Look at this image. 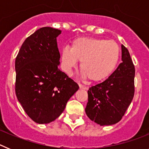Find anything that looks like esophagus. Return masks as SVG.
I'll list each match as a JSON object with an SVG mask.
<instances>
[{
    "mask_svg": "<svg viewBox=\"0 0 149 149\" xmlns=\"http://www.w3.org/2000/svg\"><path fill=\"white\" fill-rule=\"evenodd\" d=\"M79 87H80V89H84V90H86V89H88L86 86H84V85H82V84H79Z\"/></svg>",
    "mask_w": 149,
    "mask_h": 149,
    "instance_id": "obj_1",
    "label": "esophagus"
}]
</instances>
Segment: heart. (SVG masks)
Instances as JSON below:
<instances>
[{"label": "heart", "mask_w": 149, "mask_h": 149, "mask_svg": "<svg viewBox=\"0 0 149 149\" xmlns=\"http://www.w3.org/2000/svg\"><path fill=\"white\" fill-rule=\"evenodd\" d=\"M120 48L112 40L83 37L75 39L71 48L62 50L61 67L71 75L81 62L83 76L92 81H104L112 74L119 62Z\"/></svg>", "instance_id": "obj_1"}]
</instances>
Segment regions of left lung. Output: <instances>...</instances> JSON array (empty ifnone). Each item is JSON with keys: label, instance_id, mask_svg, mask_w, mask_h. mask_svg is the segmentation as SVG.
Here are the masks:
<instances>
[{"label": "left lung", "instance_id": "left-lung-1", "mask_svg": "<svg viewBox=\"0 0 149 149\" xmlns=\"http://www.w3.org/2000/svg\"><path fill=\"white\" fill-rule=\"evenodd\" d=\"M122 61L111 75L88 90L85 111L92 121L100 125L119 122L134 95L135 68L127 48L122 45Z\"/></svg>", "mask_w": 149, "mask_h": 149}]
</instances>
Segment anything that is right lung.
<instances>
[{
    "instance_id": "right-lung-1",
    "label": "right lung",
    "mask_w": 149,
    "mask_h": 149,
    "mask_svg": "<svg viewBox=\"0 0 149 149\" xmlns=\"http://www.w3.org/2000/svg\"><path fill=\"white\" fill-rule=\"evenodd\" d=\"M61 30L42 27L25 39L15 59V94L26 113L48 124L64 111L79 86L59 68L56 37Z\"/></svg>"
}]
</instances>
